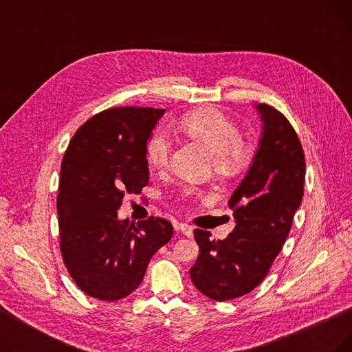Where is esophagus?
<instances>
[{
  "mask_svg": "<svg viewBox=\"0 0 352 352\" xmlns=\"http://www.w3.org/2000/svg\"><path fill=\"white\" fill-rule=\"evenodd\" d=\"M175 229H176L177 232L182 233V235L188 236V238H192V235H194V229H192V226L186 225V223H177V225L175 226Z\"/></svg>",
  "mask_w": 352,
  "mask_h": 352,
  "instance_id": "obj_1",
  "label": "esophagus"
}]
</instances>
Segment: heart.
Listing matches in <instances>:
<instances>
[{
	"label": "heart",
	"instance_id": "heart-1",
	"mask_svg": "<svg viewBox=\"0 0 352 352\" xmlns=\"http://www.w3.org/2000/svg\"><path fill=\"white\" fill-rule=\"evenodd\" d=\"M179 129L190 140L204 145L212 154V168L217 175L232 176L248 166L251 148L242 141L238 126L216 109H201L184 116ZM172 141L163 127L157 129L146 144V160L151 166L162 168L167 164ZM192 194L185 189L184 195Z\"/></svg>",
	"mask_w": 352,
	"mask_h": 352
}]
</instances>
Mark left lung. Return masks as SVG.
<instances>
[{"label": "left lung", "mask_w": 352, "mask_h": 352, "mask_svg": "<svg viewBox=\"0 0 352 352\" xmlns=\"http://www.w3.org/2000/svg\"><path fill=\"white\" fill-rule=\"evenodd\" d=\"M254 109L261 122L258 148L228 202L235 229L223 241H212L207 230H194L199 255L190 280L214 301L233 300L260 285L302 201L305 160L294 127L270 105L255 104Z\"/></svg>", "instance_id": "1"}]
</instances>
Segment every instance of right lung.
<instances>
[{
    "label": "right lung",
    "mask_w": 352,
    "mask_h": 352,
    "mask_svg": "<svg viewBox=\"0 0 352 352\" xmlns=\"http://www.w3.org/2000/svg\"><path fill=\"white\" fill-rule=\"evenodd\" d=\"M166 110L111 109L74 133L61 163L57 212L60 250L79 289L117 301L141 285L153 255L173 236L172 223L119 219L126 192L150 182L146 144Z\"/></svg>",
    "instance_id": "add662e5"
}]
</instances>
